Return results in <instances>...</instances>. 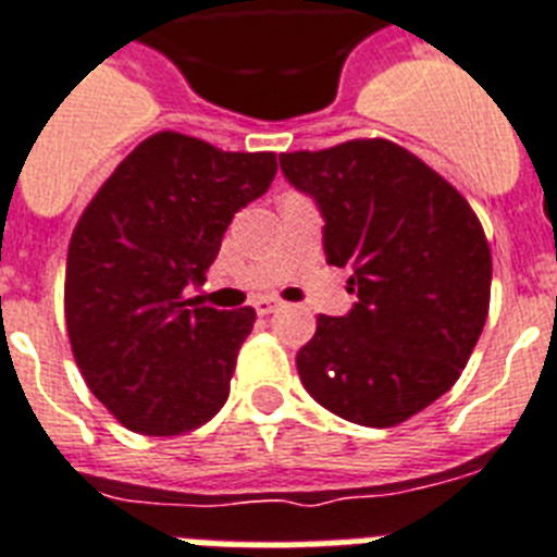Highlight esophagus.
<instances>
[{
  "label": "esophagus",
  "mask_w": 557,
  "mask_h": 557,
  "mask_svg": "<svg viewBox=\"0 0 557 557\" xmlns=\"http://www.w3.org/2000/svg\"><path fill=\"white\" fill-rule=\"evenodd\" d=\"M277 308H283V302H280L277 297H260V300L255 302V311H257V314H260V317L274 314Z\"/></svg>",
  "instance_id": "34e87169"
}]
</instances>
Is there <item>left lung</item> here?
I'll use <instances>...</instances> for the list:
<instances>
[{
    "label": "left lung",
    "mask_w": 557,
    "mask_h": 557,
    "mask_svg": "<svg viewBox=\"0 0 557 557\" xmlns=\"http://www.w3.org/2000/svg\"><path fill=\"white\" fill-rule=\"evenodd\" d=\"M280 170L322 212L331 265L357 302L320 317L297 354L306 391L331 413L394 428L447 394L490 311L493 257L479 218L424 161L385 138L283 152Z\"/></svg>",
    "instance_id": "obj_1"
}]
</instances>
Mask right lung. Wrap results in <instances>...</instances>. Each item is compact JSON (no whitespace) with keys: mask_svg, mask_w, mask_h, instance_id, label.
<instances>
[{"mask_svg":"<svg viewBox=\"0 0 557 557\" xmlns=\"http://www.w3.org/2000/svg\"><path fill=\"white\" fill-rule=\"evenodd\" d=\"M274 152H223L181 133L149 135L78 218L64 320L101 405L144 436H181L228 399L255 308L186 300L207 280L235 212L274 181Z\"/></svg>","mask_w":557,"mask_h":557,"instance_id":"obj_1","label":"right lung"}]
</instances>
